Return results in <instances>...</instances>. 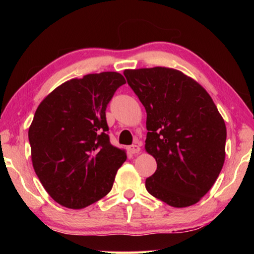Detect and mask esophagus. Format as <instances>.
Wrapping results in <instances>:
<instances>
[{
    "label": "esophagus",
    "instance_id": "esophagus-1",
    "mask_svg": "<svg viewBox=\"0 0 254 254\" xmlns=\"http://www.w3.org/2000/svg\"><path fill=\"white\" fill-rule=\"evenodd\" d=\"M128 149V151H130L131 153H139L140 151H141V148L139 147V145L137 144H132V145H130V147L127 148Z\"/></svg>",
    "mask_w": 254,
    "mask_h": 254
}]
</instances>
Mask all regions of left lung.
Here are the masks:
<instances>
[{
    "instance_id": "1",
    "label": "left lung",
    "mask_w": 254,
    "mask_h": 254,
    "mask_svg": "<svg viewBox=\"0 0 254 254\" xmlns=\"http://www.w3.org/2000/svg\"><path fill=\"white\" fill-rule=\"evenodd\" d=\"M123 74L147 111L144 148L157 161L145 188L173 207L196 204L225 160L226 127L216 105L203 86L177 69L140 68Z\"/></svg>"
}]
</instances>
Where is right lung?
<instances>
[{"label":"right lung","instance_id":"1","mask_svg":"<svg viewBox=\"0 0 254 254\" xmlns=\"http://www.w3.org/2000/svg\"><path fill=\"white\" fill-rule=\"evenodd\" d=\"M115 71L74 78L47 95L29 127L33 169L51 198L79 209L111 191L126 150L110 142L105 110L126 84Z\"/></svg>","mask_w":254,"mask_h":254}]
</instances>
